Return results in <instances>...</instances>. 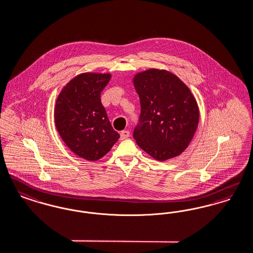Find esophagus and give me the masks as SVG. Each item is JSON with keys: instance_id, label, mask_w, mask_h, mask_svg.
<instances>
[{"instance_id": "obj_1", "label": "esophagus", "mask_w": 253, "mask_h": 253, "mask_svg": "<svg viewBox=\"0 0 253 253\" xmlns=\"http://www.w3.org/2000/svg\"><path fill=\"white\" fill-rule=\"evenodd\" d=\"M129 137V131L128 130H123L120 133V139L121 140H125L126 138Z\"/></svg>"}]
</instances>
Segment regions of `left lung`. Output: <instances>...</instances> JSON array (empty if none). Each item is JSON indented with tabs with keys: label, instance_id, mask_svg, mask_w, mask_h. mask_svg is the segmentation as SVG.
<instances>
[{
	"label": "left lung",
	"instance_id": "left-lung-1",
	"mask_svg": "<svg viewBox=\"0 0 253 253\" xmlns=\"http://www.w3.org/2000/svg\"><path fill=\"white\" fill-rule=\"evenodd\" d=\"M141 114L133 131L137 145L158 161L180 155L199 122V108L189 88L167 70L148 69L133 78Z\"/></svg>",
	"mask_w": 253,
	"mask_h": 253
}]
</instances>
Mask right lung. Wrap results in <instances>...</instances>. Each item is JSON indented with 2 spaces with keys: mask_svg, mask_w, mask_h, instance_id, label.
<instances>
[{
  "mask_svg": "<svg viewBox=\"0 0 253 253\" xmlns=\"http://www.w3.org/2000/svg\"><path fill=\"white\" fill-rule=\"evenodd\" d=\"M110 78L109 73H82L67 83L56 101L58 132L71 151L88 161L104 157L120 138L101 102Z\"/></svg>",
  "mask_w": 253,
  "mask_h": 253,
  "instance_id": "right-lung-1",
  "label": "right lung"
}]
</instances>
